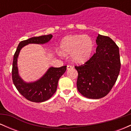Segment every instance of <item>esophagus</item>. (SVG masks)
<instances>
[{
	"instance_id": "34e87169",
	"label": "esophagus",
	"mask_w": 131,
	"mask_h": 131,
	"mask_svg": "<svg viewBox=\"0 0 131 131\" xmlns=\"http://www.w3.org/2000/svg\"><path fill=\"white\" fill-rule=\"evenodd\" d=\"M67 68L68 70H71V69L73 68V67H72V66H71V65H67Z\"/></svg>"
}]
</instances>
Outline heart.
<instances>
[{
    "instance_id": "1",
    "label": "heart",
    "mask_w": 131,
    "mask_h": 131,
    "mask_svg": "<svg viewBox=\"0 0 131 131\" xmlns=\"http://www.w3.org/2000/svg\"><path fill=\"white\" fill-rule=\"evenodd\" d=\"M94 43L89 36L83 34L70 35L64 37L60 42L61 52L64 55L71 53L72 60L78 63L84 62L89 58Z\"/></svg>"
}]
</instances>
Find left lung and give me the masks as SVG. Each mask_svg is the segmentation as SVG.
<instances>
[{
	"label": "left lung",
	"mask_w": 131,
	"mask_h": 131,
	"mask_svg": "<svg viewBox=\"0 0 131 131\" xmlns=\"http://www.w3.org/2000/svg\"><path fill=\"white\" fill-rule=\"evenodd\" d=\"M96 52L78 71V91L88 99L105 97L115 85L121 68L119 48L108 36L99 34Z\"/></svg>",
	"instance_id": "left-lung-1"
}]
</instances>
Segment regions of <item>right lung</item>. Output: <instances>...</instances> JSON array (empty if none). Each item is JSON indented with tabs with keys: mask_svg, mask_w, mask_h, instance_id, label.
<instances>
[{
	"mask_svg": "<svg viewBox=\"0 0 131 131\" xmlns=\"http://www.w3.org/2000/svg\"><path fill=\"white\" fill-rule=\"evenodd\" d=\"M53 36L52 34L33 37L21 41L18 44L13 56L12 67V79L15 86L25 98L29 101L39 103L49 100L57 91L60 78L67 70V66L60 68L50 67L38 80L31 82H26L19 76L18 69L17 60L21 49L29 43L43 44L50 41Z\"/></svg>",
	"mask_w": 131,
	"mask_h": 131,
	"instance_id": "add662e5",
	"label": "right lung"
}]
</instances>
